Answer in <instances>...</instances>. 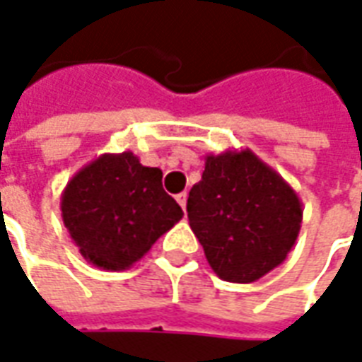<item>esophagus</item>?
I'll list each match as a JSON object with an SVG mask.
<instances>
[{"label":"esophagus","mask_w":362,"mask_h":362,"mask_svg":"<svg viewBox=\"0 0 362 362\" xmlns=\"http://www.w3.org/2000/svg\"><path fill=\"white\" fill-rule=\"evenodd\" d=\"M187 197H189V194H187L185 191H183V193H179V194H177V197H175L177 202L181 204V209H183V210H185V206H187Z\"/></svg>","instance_id":"esophagus-1"}]
</instances>
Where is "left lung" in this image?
Segmentation results:
<instances>
[{
  "mask_svg": "<svg viewBox=\"0 0 362 362\" xmlns=\"http://www.w3.org/2000/svg\"><path fill=\"white\" fill-rule=\"evenodd\" d=\"M187 212L209 265L228 283H255L279 267L302 224L296 191L250 148L204 158Z\"/></svg>",
  "mask_w": 362,
  "mask_h": 362,
  "instance_id": "obj_1",
  "label": "left lung"
}]
</instances>
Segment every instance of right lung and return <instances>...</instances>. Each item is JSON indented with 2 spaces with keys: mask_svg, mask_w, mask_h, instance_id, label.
<instances>
[{
  "mask_svg": "<svg viewBox=\"0 0 362 362\" xmlns=\"http://www.w3.org/2000/svg\"><path fill=\"white\" fill-rule=\"evenodd\" d=\"M60 210L79 253L105 271L132 267L183 218L161 187V169L146 168L132 152L103 153L79 169Z\"/></svg>",
  "mask_w": 362,
  "mask_h": 362,
  "instance_id": "1",
  "label": "right lung"
}]
</instances>
